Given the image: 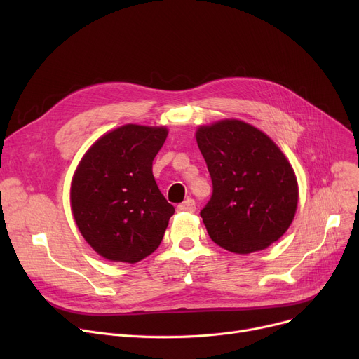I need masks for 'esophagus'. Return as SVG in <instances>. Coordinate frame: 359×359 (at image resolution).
Listing matches in <instances>:
<instances>
[{
	"mask_svg": "<svg viewBox=\"0 0 359 359\" xmlns=\"http://www.w3.org/2000/svg\"><path fill=\"white\" fill-rule=\"evenodd\" d=\"M177 211L183 212H195L196 211V203L194 199H186L184 202L177 205Z\"/></svg>",
	"mask_w": 359,
	"mask_h": 359,
	"instance_id": "1",
	"label": "esophagus"
}]
</instances>
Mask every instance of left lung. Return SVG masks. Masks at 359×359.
Returning <instances> with one entry per match:
<instances>
[{
	"mask_svg": "<svg viewBox=\"0 0 359 359\" xmlns=\"http://www.w3.org/2000/svg\"><path fill=\"white\" fill-rule=\"evenodd\" d=\"M196 141L212 180L201 211L212 241L241 255L271 246L288 230L298 203L285 156L262 130L236 119L201 126Z\"/></svg>",
	"mask_w": 359,
	"mask_h": 359,
	"instance_id": "8db88e82",
	"label": "left lung"
}]
</instances>
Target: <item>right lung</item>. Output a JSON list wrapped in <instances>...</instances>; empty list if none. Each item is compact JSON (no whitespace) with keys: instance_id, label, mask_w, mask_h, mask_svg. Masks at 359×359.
Returning a JSON list of instances; mask_svg holds the SVG:
<instances>
[{"instance_id":"1","label":"right lung","mask_w":359,"mask_h":359,"mask_svg":"<svg viewBox=\"0 0 359 359\" xmlns=\"http://www.w3.org/2000/svg\"><path fill=\"white\" fill-rule=\"evenodd\" d=\"M165 138L163 126L125 125L83 157L71 184V208L80 233L100 256L135 263L160 246L175 214L153 175Z\"/></svg>"}]
</instances>
